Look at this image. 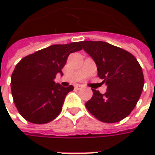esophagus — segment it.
<instances>
[{"label":"esophagus","mask_w":155,"mask_h":155,"mask_svg":"<svg viewBox=\"0 0 155 155\" xmlns=\"http://www.w3.org/2000/svg\"><path fill=\"white\" fill-rule=\"evenodd\" d=\"M83 87L84 86H83L82 84H76V85H75V88H76L77 90H80V89H82Z\"/></svg>","instance_id":"34e87169"}]
</instances>
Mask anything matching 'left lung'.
Here are the masks:
<instances>
[{
    "mask_svg": "<svg viewBox=\"0 0 155 155\" xmlns=\"http://www.w3.org/2000/svg\"><path fill=\"white\" fill-rule=\"evenodd\" d=\"M81 47L97 64L98 77L107 91L92 90L85 104L87 110L99 121L120 122L134 110L144 85L142 69L130 52L104 41H82Z\"/></svg>",
    "mask_w": 155,
    "mask_h": 155,
    "instance_id": "obj_1",
    "label": "left lung"
}]
</instances>
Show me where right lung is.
Segmentation results:
<instances>
[{
	"mask_svg": "<svg viewBox=\"0 0 155 155\" xmlns=\"http://www.w3.org/2000/svg\"><path fill=\"white\" fill-rule=\"evenodd\" d=\"M80 42L51 45L25 57L11 77V91L15 106L27 121L43 124L59 115L66 95L74 87H63L54 82L70 53L80 51Z\"/></svg>",
	"mask_w": 155,
	"mask_h": 155,
	"instance_id": "1",
	"label": "right lung"
}]
</instances>
